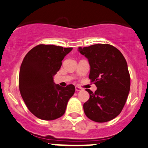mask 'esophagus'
Segmentation results:
<instances>
[{"label": "esophagus", "instance_id": "1", "mask_svg": "<svg viewBox=\"0 0 148 148\" xmlns=\"http://www.w3.org/2000/svg\"><path fill=\"white\" fill-rule=\"evenodd\" d=\"M75 89H76V91H77V92H79V91L82 90V88H80L79 86H76Z\"/></svg>", "mask_w": 148, "mask_h": 148}]
</instances>
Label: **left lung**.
<instances>
[{
  "instance_id": "8db88e82",
  "label": "left lung",
  "mask_w": 148,
  "mask_h": 148,
  "mask_svg": "<svg viewBox=\"0 0 148 148\" xmlns=\"http://www.w3.org/2000/svg\"><path fill=\"white\" fill-rule=\"evenodd\" d=\"M79 52L89 61V78L97 89H86L89 99L83 108L88 118L97 122H108L120 114L130 89L127 64L122 53L110 44L79 47Z\"/></svg>"
}]
</instances>
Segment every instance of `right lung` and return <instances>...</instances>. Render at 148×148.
<instances>
[{"label": "right lung", "instance_id": "1", "mask_svg": "<svg viewBox=\"0 0 148 148\" xmlns=\"http://www.w3.org/2000/svg\"><path fill=\"white\" fill-rule=\"evenodd\" d=\"M72 48L40 44L23 59L19 72L21 95L33 114L44 120H53L64 114L67 103L75 92L73 84L62 87L53 76Z\"/></svg>", "mask_w": 148, "mask_h": 148}]
</instances>
